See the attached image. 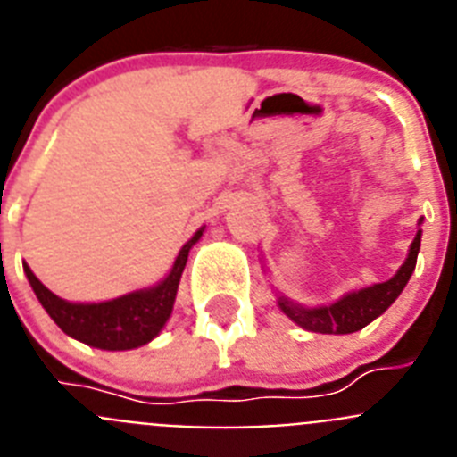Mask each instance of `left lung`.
<instances>
[{
    "mask_svg": "<svg viewBox=\"0 0 457 457\" xmlns=\"http://www.w3.org/2000/svg\"><path fill=\"white\" fill-rule=\"evenodd\" d=\"M421 224L423 217L419 220V231L414 236L407 252L405 263L398 268V272L382 284L366 286V288H354L343 293L337 302L332 304H320V306H304L286 297L284 293L277 290V304L278 309L284 311L286 316L300 325L306 332H318V334H353L364 329L369 322L379 318L398 300V295L410 281L411 272L417 268V256L421 249Z\"/></svg>",
    "mask_w": 457,
    "mask_h": 457,
    "instance_id": "8db88e82",
    "label": "left lung"
}]
</instances>
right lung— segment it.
Returning <instances> with one entry per match:
<instances>
[{
	"label": "right lung",
	"mask_w": 457,
	"mask_h": 457,
	"mask_svg": "<svg viewBox=\"0 0 457 457\" xmlns=\"http://www.w3.org/2000/svg\"><path fill=\"white\" fill-rule=\"evenodd\" d=\"M204 236V226L194 233L173 261L167 277L148 288L132 290L104 302H68L40 284L38 277L24 265L36 297L47 316L63 334L100 350H135L151 343L171 318L180 277L187 263L189 249Z\"/></svg>",
	"instance_id": "right-lung-1"
}]
</instances>
